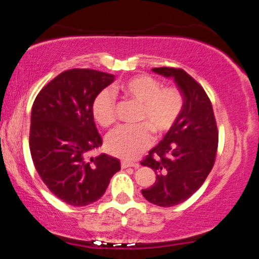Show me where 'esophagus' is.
<instances>
[{"label": "esophagus", "instance_id": "esophagus-1", "mask_svg": "<svg viewBox=\"0 0 259 259\" xmlns=\"http://www.w3.org/2000/svg\"><path fill=\"white\" fill-rule=\"evenodd\" d=\"M127 167H134V168H139V163H133L129 161H121V168H127Z\"/></svg>", "mask_w": 259, "mask_h": 259}]
</instances>
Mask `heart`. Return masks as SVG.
<instances>
[{
	"label": "heart",
	"mask_w": 259,
	"mask_h": 259,
	"mask_svg": "<svg viewBox=\"0 0 259 259\" xmlns=\"http://www.w3.org/2000/svg\"><path fill=\"white\" fill-rule=\"evenodd\" d=\"M125 98L140 104L136 121L132 126H119L108 135V152L124 160H134L150 146L152 133L162 135L177 123L184 108V95L176 86H164L157 78L138 75L118 84ZM96 121L103 127L115 123L114 97L109 91L99 92L92 104Z\"/></svg>",
	"instance_id": "obj_1"
}]
</instances>
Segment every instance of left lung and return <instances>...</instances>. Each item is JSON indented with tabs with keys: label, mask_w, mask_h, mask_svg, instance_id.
Listing matches in <instances>:
<instances>
[{
	"label": "left lung",
	"mask_w": 259,
	"mask_h": 259,
	"mask_svg": "<svg viewBox=\"0 0 259 259\" xmlns=\"http://www.w3.org/2000/svg\"><path fill=\"white\" fill-rule=\"evenodd\" d=\"M172 77L184 95L183 112L157 146L141 161L156 172V182L141 193L157 206L169 208L192 197L215 163L219 132L211 102L204 88L184 70L155 67Z\"/></svg>",
	"instance_id": "8db88e82"
}]
</instances>
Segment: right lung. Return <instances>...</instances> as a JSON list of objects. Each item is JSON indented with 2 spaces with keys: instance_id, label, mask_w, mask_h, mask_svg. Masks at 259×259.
I'll list each match as a JSON object with an SVG mask.
<instances>
[{
  "instance_id": "add662e5",
  "label": "right lung",
  "mask_w": 259,
  "mask_h": 259,
  "mask_svg": "<svg viewBox=\"0 0 259 259\" xmlns=\"http://www.w3.org/2000/svg\"><path fill=\"white\" fill-rule=\"evenodd\" d=\"M114 75L90 69L61 72L36 96L29 149L36 172L55 197L72 206L97 201L120 161L106 153L86 160L102 145L92 113L95 98Z\"/></svg>"
}]
</instances>
